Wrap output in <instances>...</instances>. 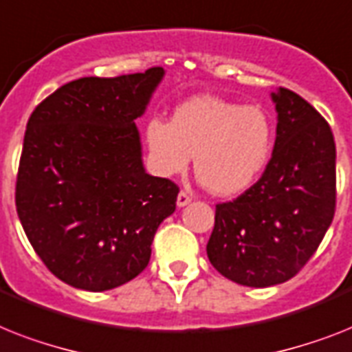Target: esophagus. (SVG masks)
Listing matches in <instances>:
<instances>
[{
    "instance_id": "obj_1",
    "label": "esophagus",
    "mask_w": 352,
    "mask_h": 352,
    "mask_svg": "<svg viewBox=\"0 0 352 352\" xmlns=\"http://www.w3.org/2000/svg\"><path fill=\"white\" fill-rule=\"evenodd\" d=\"M190 202H191L190 193H188V191H181L179 197H177V206H179V208H184V206L190 204Z\"/></svg>"
}]
</instances>
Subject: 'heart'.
<instances>
[{
    "instance_id": "heart-1",
    "label": "heart",
    "mask_w": 352,
    "mask_h": 352,
    "mask_svg": "<svg viewBox=\"0 0 352 352\" xmlns=\"http://www.w3.org/2000/svg\"><path fill=\"white\" fill-rule=\"evenodd\" d=\"M153 170L182 173L195 155V173L217 195L248 190L270 161L273 128L258 107H241L215 96L193 97L171 121L151 117L144 128Z\"/></svg>"
}]
</instances>
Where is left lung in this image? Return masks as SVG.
Returning <instances> with one entry per match:
<instances>
[{"label": "left lung", "mask_w": 352, "mask_h": 352, "mask_svg": "<svg viewBox=\"0 0 352 352\" xmlns=\"http://www.w3.org/2000/svg\"><path fill=\"white\" fill-rule=\"evenodd\" d=\"M273 155L255 184L215 206L206 245L222 276L248 287L282 284L318 250L336 210V146L329 122L298 94H273Z\"/></svg>", "instance_id": "obj_1"}]
</instances>
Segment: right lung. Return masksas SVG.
Returning a JSON list of instances; mask_svg holds the SVG:
<instances>
[{"instance_id": "obj_1", "label": "right lung", "mask_w": 352, "mask_h": 352, "mask_svg": "<svg viewBox=\"0 0 352 352\" xmlns=\"http://www.w3.org/2000/svg\"><path fill=\"white\" fill-rule=\"evenodd\" d=\"M164 76L81 77L57 88L28 119L16 210L48 271L85 291L135 278L175 211L179 186L144 171L135 119Z\"/></svg>"}]
</instances>
